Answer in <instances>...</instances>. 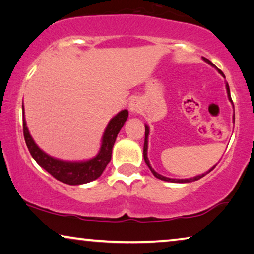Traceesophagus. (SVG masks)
Instances as JSON below:
<instances>
[{"instance_id": "esophagus-1", "label": "esophagus", "mask_w": 254, "mask_h": 254, "mask_svg": "<svg viewBox=\"0 0 254 254\" xmlns=\"http://www.w3.org/2000/svg\"><path fill=\"white\" fill-rule=\"evenodd\" d=\"M128 108H129V111L131 114H136L140 110V103L137 99H132L129 104H128Z\"/></svg>"}]
</instances>
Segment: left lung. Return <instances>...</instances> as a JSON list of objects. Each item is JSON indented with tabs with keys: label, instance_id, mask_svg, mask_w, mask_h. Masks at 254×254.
<instances>
[{
	"label": "left lung",
	"instance_id": "1",
	"mask_svg": "<svg viewBox=\"0 0 254 254\" xmlns=\"http://www.w3.org/2000/svg\"><path fill=\"white\" fill-rule=\"evenodd\" d=\"M202 59H203L206 64H210L211 65V67H213V68H216L217 70H218V72L220 73V75L225 78V75L224 73H222V71L221 70H219L218 69L216 65H214L211 61L210 60H208V59H205V58H202ZM226 91H227V96H228V100L231 101L232 102V104H233V101H232V97H231V91H229V86H228V83L227 81H226ZM233 107H234V104H233ZM233 122H235V112H234L233 114ZM149 135H150V127H149V125L147 124H145V140H144V150H143V155H144V161H145V163L147 165V167L150 168V170L152 171V174L154 175L155 177L157 178H159V179H161V181H165V182H170V183H182V184H184V183H192V182H195V181H198V179L200 178H202V177H204L206 174H209L210 171H211L214 167H216L217 165H214L211 169H209L208 171H206V173H204V174H202V175H197V176H195V177H192V178H185V179H177V178H169V177H166V176H162V175H160L159 173H157V171H155L153 168H152V166H151V163H150V160H149V158H147V149H149Z\"/></svg>",
	"mask_w": 254,
	"mask_h": 254
}]
</instances>
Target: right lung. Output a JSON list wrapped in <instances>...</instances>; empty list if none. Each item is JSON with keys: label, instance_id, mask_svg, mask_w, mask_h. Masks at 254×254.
<instances>
[{"label": "right lung", "instance_id": "1", "mask_svg": "<svg viewBox=\"0 0 254 254\" xmlns=\"http://www.w3.org/2000/svg\"><path fill=\"white\" fill-rule=\"evenodd\" d=\"M127 118L128 110L126 109L119 111L115 117H112L105 127L102 138H101L100 150L95 157L87 160H81V161H68V160H61L52 157L35 143L28 130V127H27L25 109L22 105L23 136H25L26 145L28 147L33 159L54 178L69 185L86 184V183L95 181L102 175L105 167L111 160L112 147L115 145L118 132L126 123Z\"/></svg>", "mask_w": 254, "mask_h": 254}]
</instances>
